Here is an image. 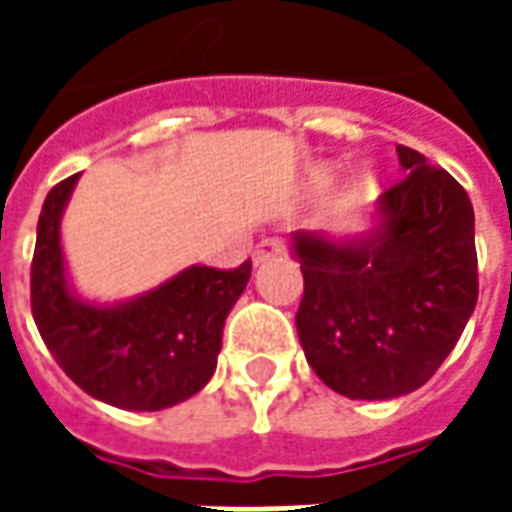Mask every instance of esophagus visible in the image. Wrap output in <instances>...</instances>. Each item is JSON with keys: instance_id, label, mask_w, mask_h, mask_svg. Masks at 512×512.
Returning a JSON list of instances; mask_svg holds the SVG:
<instances>
[{"instance_id": "obj_1", "label": "esophagus", "mask_w": 512, "mask_h": 512, "mask_svg": "<svg viewBox=\"0 0 512 512\" xmlns=\"http://www.w3.org/2000/svg\"><path fill=\"white\" fill-rule=\"evenodd\" d=\"M285 249H288V246H285L282 238H263V241L255 246V263L260 266V263H266L271 257L285 255Z\"/></svg>"}]
</instances>
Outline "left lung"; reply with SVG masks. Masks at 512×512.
Listing matches in <instances>:
<instances>
[{"label":"left lung","mask_w":512,"mask_h":512,"mask_svg":"<svg viewBox=\"0 0 512 512\" xmlns=\"http://www.w3.org/2000/svg\"><path fill=\"white\" fill-rule=\"evenodd\" d=\"M397 158L406 178L381 194L370 233L293 235L304 274L301 348L323 384L351 400L419 389L477 304L469 194L417 150L397 145Z\"/></svg>","instance_id":"obj_1"}]
</instances>
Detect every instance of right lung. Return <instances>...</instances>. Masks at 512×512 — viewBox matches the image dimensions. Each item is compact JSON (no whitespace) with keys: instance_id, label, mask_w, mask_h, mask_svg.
Masks as SVG:
<instances>
[{"instance_id":"1","label":"right lung","mask_w":512,"mask_h":512,"mask_svg":"<svg viewBox=\"0 0 512 512\" xmlns=\"http://www.w3.org/2000/svg\"><path fill=\"white\" fill-rule=\"evenodd\" d=\"M79 175L43 202L32 257V318L73 384L126 411H161L197 395L216 370L222 329L252 277V263L189 266L123 304L76 299L65 277L60 219Z\"/></svg>"}]
</instances>
